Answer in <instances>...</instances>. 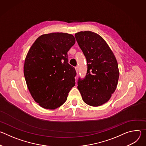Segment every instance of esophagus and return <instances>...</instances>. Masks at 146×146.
<instances>
[{"label": "esophagus", "mask_w": 146, "mask_h": 146, "mask_svg": "<svg viewBox=\"0 0 146 146\" xmlns=\"http://www.w3.org/2000/svg\"><path fill=\"white\" fill-rule=\"evenodd\" d=\"M75 69H76L77 74H78V68L77 66H76V67H75Z\"/></svg>", "instance_id": "obj_1"}]
</instances>
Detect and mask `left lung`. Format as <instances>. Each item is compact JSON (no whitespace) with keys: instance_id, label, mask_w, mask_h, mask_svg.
<instances>
[{"instance_id":"8db88e82","label":"left lung","mask_w":146,"mask_h":146,"mask_svg":"<svg viewBox=\"0 0 146 146\" xmlns=\"http://www.w3.org/2000/svg\"><path fill=\"white\" fill-rule=\"evenodd\" d=\"M75 37L88 66L85 78L78 79L77 88L87 105L101 106L109 100L117 88L119 74L117 59L98 34L81 31L76 33Z\"/></svg>"}]
</instances>
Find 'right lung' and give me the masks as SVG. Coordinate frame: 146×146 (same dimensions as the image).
Segmentation results:
<instances>
[{
  "label": "right lung",
  "instance_id": "1",
  "mask_svg": "<svg viewBox=\"0 0 146 146\" xmlns=\"http://www.w3.org/2000/svg\"><path fill=\"white\" fill-rule=\"evenodd\" d=\"M75 42L72 35L51 33L39 36L30 48L24 73L32 97L41 108H59L75 86L76 72L68 59V52Z\"/></svg>",
  "mask_w": 146,
  "mask_h": 146
}]
</instances>
